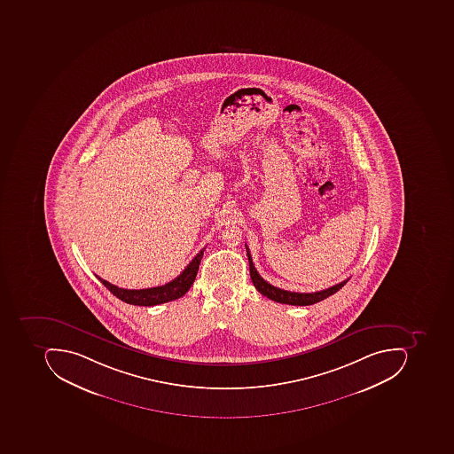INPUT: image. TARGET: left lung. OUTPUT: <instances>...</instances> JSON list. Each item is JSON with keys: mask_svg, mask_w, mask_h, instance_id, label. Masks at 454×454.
<instances>
[{"mask_svg": "<svg viewBox=\"0 0 454 454\" xmlns=\"http://www.w3.org/2000/svg\"><path fill=\"white\" fill-rule=\"evenodd\" d=\"M246 248L249 262V274H251L252 282L255 285L259 294L269 297V299L273 300V301L282 302V304H289V306H311V304L322 301V300L327 299V297L334 294L335 292L340 291V289L347 284L348 279H345V281L340 282V284L334 285V286H330L329 289L314 292V294H299V292L284 291V289H279V287L270 285L269 282L264 281V279L259 276L255 266L252 263V256L251 254H249L248 247L246 246Z\"/></svg>", "mask_w": 454, "mask_h": 454, "instance_id": "8db88e82", "label": "left lung"}]
</instances>
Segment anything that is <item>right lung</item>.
Returning a JSON list of instances; mask_svg holds the SVG:
<instances>
[{
    "label": "right lung",
    "mask_w": 454,
    "mask_h": 454,
    "mask_svg": "<svg viewBox=\"0 0 454 454\" xmlns=\"http://www.w3.org/2000/svg\"><path fill=\"white\" fill-rule=\"evenodd\" d=\"M203 252H199L198 255L190 262L184 271L168 284L162 286L147 287V289H124V287L116 286V285L110 284L105 281L101 277L97 276V278L105 285V286L112 292L114 296L119 297L122 301L132 306H145L152 307L162 304V302L172 301V300L180 299L184 296L190 287L192 286L195 281L196 274H198L199 264L202 261Z\"/></svg>",
    "instance_id": "right-lung-1"
}]
</instances>
